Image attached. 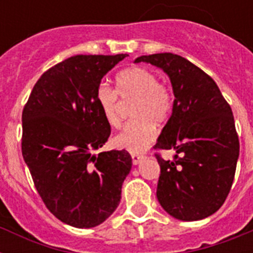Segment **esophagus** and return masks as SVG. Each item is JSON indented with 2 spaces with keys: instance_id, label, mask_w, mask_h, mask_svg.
<instances>
[{
  "instance_id": "obj_1",
  "label": "esophagus",
  "mask_w": 253,
  "mask_h": 253,
  "mask_svg": "<svg viewBox=\"0 0 253 253\" xmlns=\"http://www.w3.org/2000/svg\"><path fill=\"white\" fill-rule=\"evenodd\" d=\"M144 159H146V156H144V155L134 154L132 155V164H134V166H138V164H140V163H142Z\"/></svg>"
}]
</instances>
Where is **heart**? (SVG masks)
Returning a JSON list of instances; mask_svg holds the SVG:
<instances>
[{
	"instance_id": "obj_1",
	"label": "heart",
	"mask_w": 253,
	"mask_h": 253,
	"mask_svg": "<svg viewBox=\"0 0 253 253\" xmlns=\"http://www.w3.org/2000/svg\"><path fill=\"white\" fill-rule=\"evenodd\" d=\"M117 91L105 83L95 90V99L103 118L110 126H118L119 98L135 99L131 107L132 119L115 135L113 143L117 148L126 150L131 154H142L154 142L156 127L169 118L173 109V94L170 89L159 83L158 75L150 69L132 67L118 73L115 79Z\"/></svg>"
}]
</instances>
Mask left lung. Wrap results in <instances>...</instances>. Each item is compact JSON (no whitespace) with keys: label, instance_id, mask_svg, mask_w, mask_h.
<instances>
[{"label":"left lung","instance_id":"1","mask_svg":"<svg viewBox=\"0 0 253 253\" xmlns=\"http://www.w3.org/2000/svg\"><path fill=\"white\" fill-rule=\"evenodd\" d=\"M163 69L172 84V115L155 148L174 150L160 164L159 204L180 220H200L219 210L227 198L239 158L232 110L211 77L174 53L135 59Z\"/></svg>","mask_w":253,"mask_h":253}]
</instances>
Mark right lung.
<instances>
[{"label": "right lung", "mask_w": 253, "mask_h": 253, "mask_svg": "<svg viewBox=\"0 0 253 253\" xmlns=\"http://www.w3.org/2000/svg\"><path fill=\"white\" fill-rule=\"evenodd\" d=\"M127 55H76L37 81L22 113V155L47 209L77 228L115 211L132 159L127 151L94 154L110 136L95 99L102 77Z\"/></svg>", "instance_id": "right-lung-1"}]
</instances>
